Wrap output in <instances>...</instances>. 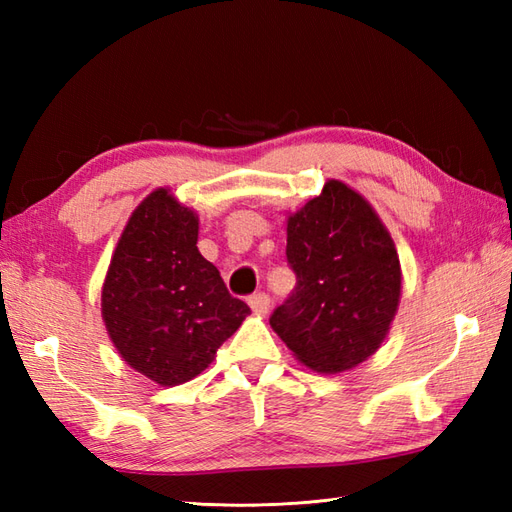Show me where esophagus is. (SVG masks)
Returning a JSON list of instances; mask_svg holds the SVG:
<instances>
[{
  "mask_svg": "<svg viewBox=\"0 0 512 512\" xmlns=\"http://www.w3.org/2000/svg\"><path fill=\"white\" fill-rule=\"evenodd\" d=\"M248 306L255 314H262L264 317V314H268V310H270V297L266 295V292H257V295L248 299Z\"/></svg>",
  "mask_w": 512,
  "mask_h": 512,
  "instance_id": "obj_1",
  "label": "esophagus"
}]
</instances>
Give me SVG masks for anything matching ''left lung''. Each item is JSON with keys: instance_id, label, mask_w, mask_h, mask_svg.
Returning <instances> with one entry per match:
<instances>
[{"instance_id": "8db88e82", "label": "left lung", "mask_w": 512, "mask_h": 512, "mask_svg": "<svg viewBox=\"0 0 512 512\" xmlns=\"http://www.w3.org/2000/svg\"><path fill=\"white\" fill-rule=\"evenodd\" d=\"M286 235L297 288L270 328L312 372L358 367L383 345L400 303L402 270L387 226L361 193L328 180L288 215Z\"/></svg>"}]
</instances>
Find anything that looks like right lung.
I'll use <instances>...</instances> for the list:
<instances>
[{"label":"right lung","instance_id":"right-lung-1","mask_svg":"<svg viewBox=\"0 0 512 512\" xmlns=\"http://www.w3.org/2000/svg\"><path fill=\"white\" fill-rule=\"evenodd\" d=\"M200 220L169 189L151 191L123 228L101 290L123 361L160 387L202 374L250 314L198 250Z\"/></svg>","mask_w":512,"mask_h":512}]
</instances>
